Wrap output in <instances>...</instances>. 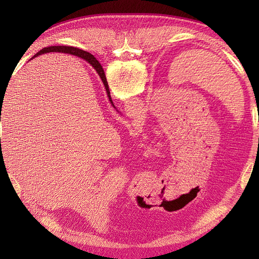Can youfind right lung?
I'll use <instances>...</instances> for the list:
<instances>
[{
    "mask_svg": "<svg viewBox=\"0 0 259 259\" xmlns=\"http://www.w3.org/2000/svg\"><path fill=\"white\" fill-rule=\"evenodd\" d=\"M49 52H64V53H70V54H73V56H76V57H80L82 59H84L85 61L89 62L93 68L96 69V71L98 72V74L100 75V78L103 82L104 84V88H106L107 90V93H108V97H109V100L110 102L112 103L113 106V102L111 100V97H110V91H109V85H108V82H107V78H106V74H104V71L101 67V64L99 63L98 60L92 56L91 53L87 52V51H83V50H80V49L78 48H73V47H64V46H58V47H49V48H45L42 49L41 51H38L35 56H33L31 59H34L35 57L40 56V54H43V53H49ZM115 108V107H114Z\"/></svg>",
    "mask_w": 259,
    "mask_h": 259,
    "instance_id": "obj_1",
    "label": "right lung"
}]
</instances>
